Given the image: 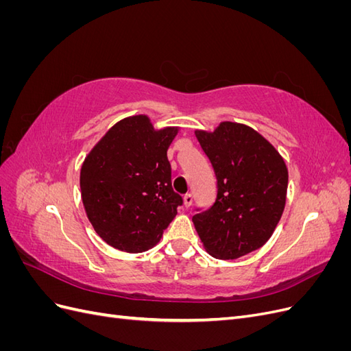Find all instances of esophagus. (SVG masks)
Here are the masks:
<instances>
[{
    "label": "esophagus",
    "mask_w": 351,
    "mask_h": 351,
    "mask_svg": "<svg viewBox=\"0 0 351 351\" xmlns=\"http://www.w3.org/2000/svg\"><path fill=\"white\" fill-rule=\"evenodd\" d=\"M183 200H184V206L189 208L190 205H192V202H193V195L192 193H186L183 196Z\"/></svg>",
    "instance_id": "1"
}]
</instances>
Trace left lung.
<instances>
[{
	"label": "left lung",
	"mask_w": 351,
	"mask_h": 351,
	"mask_svg": "<svg viewBox=\"0 0 351 351\" xmlns=\"http://www.w3.org/2000/svg\"><path fill=\"white\" fill-rule=\"evenodd\" d=\"M196 139L217 177V196L192 221L217 259H237L263 246L282 215L289 171L275 147L250 127L221 123Z\"/></svg>",
	"instance_id": "1"
}]
</instances>
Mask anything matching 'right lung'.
<instances>
[{"label":"right lung","instance_id":"1","mask_svg":"<svg viewBox=\"0 0 351 351\" xmlns=\"http://www.w3.org/2000/svg\"><path fill=\"white\" fill-rule=\"evenodd\" d=\"M176 134L174 127L154 130L145 115L129 117L111 127L84 159L83 205L110 246L129 253L151 249L183 205L167 158Z\"/></svg>","mask_w":351,"mask_h":351}]
</instances>
